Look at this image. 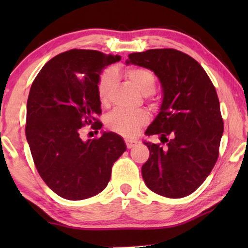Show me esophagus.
Wrapping results in <instances>:
<instances>
[{"mask_svg": "<svg viewBox=\"0 0 248 248\" xmlns=\"http://www.w3.org/2000/svg\"><path fill=\"white\" fill-rule=\"evenodd\" d=\"M138 141L137 140H131V139H125V145H127L128 149H132L134 145H137Z\"/></svg>", "mask_w": 248, "mask_h": 248, "instance_id": "1", "label": "esophagus"}]
</instances>
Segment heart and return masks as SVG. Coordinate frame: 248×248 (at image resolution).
<instances>
[{
    "label": "heart",
    "mask_w": 248,
    "mask_h": 248,
    "mask_svg": "<svg viewBox=\"0 0 248 248\" xmlns=\"http://www.w3.org/2000/svg\"><path fill=\"white\" fill-rule=\"evenodd\" d=\"M125 75L130 79L138 91L143 95L152 94L156 85L155 77L153 72L144 68H129L125 71ZM117 74L114 70H108L105 72L99 79L97 93L99 103L103 106H107L110 98V93L112 86L116 82ZM149 115L144 110L125 111L123 109H116L110 112L106 118L107 127L124 137L131 138L137 136L139 130L148 124Z\"/></svg>",
    "instance_id": "b5f03b06"
}]
</instances>
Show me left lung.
Listing matches in <instances>:
<instances>
[{
	"label": "left lung",
	"mask_w": 248,
	"mask_h": 248,
	"mask_svg": "<svg viewBox=\"0 0 248 248\" xmlns=\"http://www.w3.org/2000/svg\"><path fill=\"white\" fill-rule=\"evenodd\" d=\"M125 64L153 71L162 87L159 111L145 134H159L167 146L143 141L150 150L141 170L145 185L167 198L192 194L211 173L223 133L211 79L195 59L175 49L130 53Z\"/></svg>",
	"instance_id": "obj_1"
}]
</instances>
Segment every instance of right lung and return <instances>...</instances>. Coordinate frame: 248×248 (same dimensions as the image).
<instances>
[{
	"label": "right lung",
	"instance_id": "right-lung-1",
	"mask_svg": "<svg viewBox=\"0 0 248 248\" xmlns=\"http://www.w3.org/2000/svg\"><path fill=\"white\" fill-rule=\"evenodd\" d=\"M120 56L72 49L44 65L27 100L26 139L41 178L68 200L91 198L110 180L111 167L127 149L115 132L83 141L85 124L102 128L97 87L103 70ZM98 132V131H97Z\"/></svg>",
	"mask_w": 248,
	"mask_h": 248
}]
</instances>
